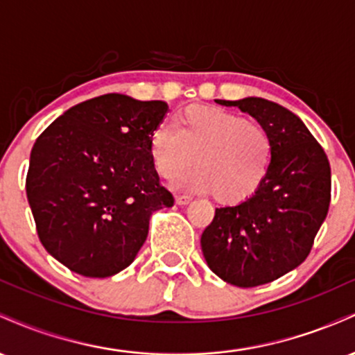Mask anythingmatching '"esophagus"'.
<instances>
[{"instance_id":"obj_1","label":"esophagus","mask_w":355,"mask_h":355,"mask_svg":"<svg viewBox=\"0 0 355 355\" xmlns=\"http://www.w3.org/2000/svg\"><path fill=\"white\" fill-rule=\"evenodd\" d=\"M190 200L191 198L189 195H177V197H175V203H177V205H187V203H190Z\"/></svg>"}]
</instances>
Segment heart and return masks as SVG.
I'll return each instance as SVG.
<instances>
[{
	"label": "heart",
	"instance_id": "heart-1",
	"mask_svg": "<svg viewBox=\"0 0 355 355\" xmlns=\"http://www.w3.org/2000/svg\"><path fill=\"white\" fill-rule=\"evenodd\" d=\"M153 170L177 190L214 193L222 203L247 200L266 180L274 144L266 126L210 105H191L173 125L155 128L150 138Z\"/></svg>",
	"mask_w": 355,
	"mask_h": 355
}]
</instances>
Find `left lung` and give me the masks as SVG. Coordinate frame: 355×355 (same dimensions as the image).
<instances>
[{
  "mask_svg": "<svg viewBox=\"0 0 355 355\" xmlns=\"http://www.w3.org/2000/svg\"><path fill=\"white\" fill-rule=\"evenodd\" d=\"M266 126L274 144L260 189L234 207L215 209L200 243L207 266L227 284L257 287L307 259L331 203V165L319 141L291 110L257 96L229 101Z\"/></svg>",
  "mask_w": 355,
  "mask_h": 355,
  "instance_id": "8db88e82",
  "label": "left lung"
}]
</instances>
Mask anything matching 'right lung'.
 Returning <instances> with one entry per match:
<instances>
[{"label": "right lung", "mask_w": 355, "mask_h": 355, "mask_svg": "<svg viewBox=\"0 0 355 355\" xmlns=\"http://www.w3.org/2000/svg\"><path fill=\"white\" fill-rule=\"evenodd\" d=\"M165 101L120 93L75 105L36 138L26 195L43 247L71 272L112 277L145 243L155 210L173 205L150 160Z\"/></svg>", "instance_id": "obj_1"}]
</instances>
